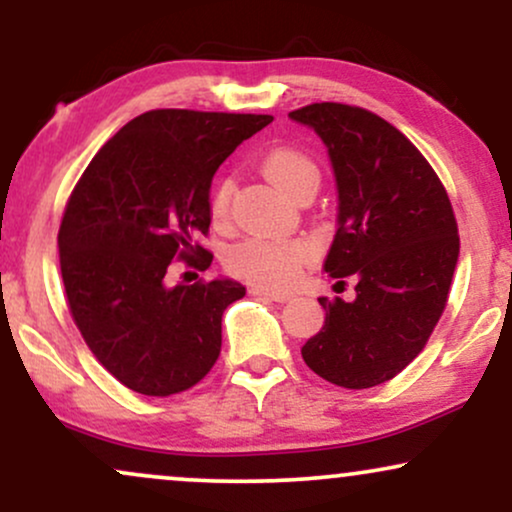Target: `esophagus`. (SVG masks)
<instances>
[{
  "label": "esophagus",
  "mask_w": 512,
  "mask_h": 512,
  "mask_svg": "<svg viewBox=\"0 0 512 512\" xmlns=\"http://www.w3.org/2000/svg\"><path fill=\"white\" fill-rule=\"evenodd\" d=\"M252 296H264L269 298V301L274 303H289L291 301V293H284V291H272V289H262V286H252L250 289Z\"/></svg>",
  "instance_id": "esophagus-1"
}]
</instances>
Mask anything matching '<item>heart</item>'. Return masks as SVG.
<instances>
[{"label": "heart", "instance_id": "heart-1", "mask_svg": "<svg viewBox=\"0 0 512 512\" xmlns=\"http://www.w3.org/2000/svg\"><path fill=\"white\" fill-rule=\"evenodd\" d=\"M262 170L272 185L284 195L296 197L305 187L320 185V168L308 154L298 149H274L264 156ZM233 182L221 180L211 192L209 214L216 226H223L228 219ZM315 248L310 240H276V238H245L233 245L226 255V264L233 274L262 289H289L296 284L303 267L313 260Z\"/></svg>", "mask_w": 512, "mask_h": 512}]
</instances>
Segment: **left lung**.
<instances>
[{
	"label": "left lung",
	"mask_w": 512,
	"mask_h": 512,
	"mask_svg": "<svg viewBox=\"0 0 512 512\" xmlns=\"http://www.w3.org/2000/svg\"><path fill=\"white\" fill-rule=\"evenodd\" d=\"M289 117L327 146L337 233L325 272L356 298H320L322 330L303 344L310 370L349 390L392 380L421 354L448 303L460 257L450 199L414 144L383 117L313 103Z\"/></svg>",
	"instance_id": "8db88e82"
}]
</instances>
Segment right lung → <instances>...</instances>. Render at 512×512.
<instances>
[{"label":"right lung","mask_w":512,"mask_h":512,"mask_svg":"<svg viewBox=\"0 0 512 512\" xmlns=\"http://www.w3.org/2000/svg\"><path fill=\"white\" fill-rule=\"evenodd\" d=\"M272 115L151 110L93 156L60 226L69 310L88 349L122 385L146 397L190 390L221 351V317L245 286L228 276L166 281L175 257L207 269L219 166Z\"/></svg>","instance_id":"right-lung-1"}]
</instances>
